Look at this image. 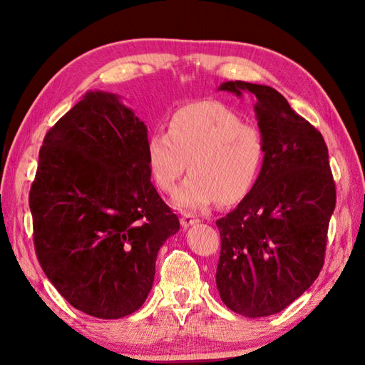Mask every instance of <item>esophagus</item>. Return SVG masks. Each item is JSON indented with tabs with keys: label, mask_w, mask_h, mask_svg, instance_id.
Wrapping results in <instances>:
<instances>
[{
	"label": "esophagus",
	"mask_w": 365,
	"mask_h": 365,
	"mask_svg": "<svg viewBox=\"0 0 365 365\" xmlns=\"http://www.w3.org/2000/svg\"><path fill=\"white\" fill-rule=\"evenodd\" d=\"M197 222H199V220L191 213H183V216L180 218V224H182L183 229H187L190 226H195V224H197Z\"/></svg>",
	"instance_id": "obj_1"
}]
</instances>
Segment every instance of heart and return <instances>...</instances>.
<instances>
[{
  "mask_svg": "<svg viewBox=\"0 0 365 365\" xmlns=\"http://www.w3.org/2000/svg\"><path fill=\"white\" fill-rule=\"evenodd\" d=\"M263 155L260 131L215 100L178 108L168 131H152L145 143L147 168L160 190L170 192L187 166L191 170L174 195L180 210H202L218 199L240 202L257 180Z\"/></svg>",
  "mask_w": 365,
  "mask_h": 365,
  "instance_id": "1",
  "label": "heart"
}]
</instances>
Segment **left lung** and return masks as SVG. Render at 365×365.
Segmentation results:
<instances>
[{"instance_id": "1", "label": "left lung", "mask_w": 365, "mask_h": 365, "mask_svg": "<svg viewBox=\"0 0 365 365\" xmlns=\"http://www.w3.org/2000/svg\"><path fill=\"white\" fill-rule=\"evenodd\" d=\"M218 91L255 97L265 147L250 195L216 221L220 297L230 311L257 319L284 311L319 277L336 185L322 133L276 89L227 81Z\"/></svg>"}]
</instances>
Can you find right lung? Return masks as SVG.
I'll return each instance as SVG.
<instances>
[{"instance_id":"obj_1","label":"right lung","mask_w":365,"mask_h":365,"mask_svg":"<svg viewBox=\"0 0 365 365\" xmlns=\"http://www.w3.org/2000/svg\"><path fill=\"white\" fill-rule=\"evenodd\" d=\"M147 127L110 92H86L43 138L29 191L38 263L97 319L138 311L160 247L180 229L150 182Z\"/></svg>"}]
</instances>
